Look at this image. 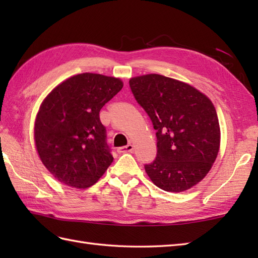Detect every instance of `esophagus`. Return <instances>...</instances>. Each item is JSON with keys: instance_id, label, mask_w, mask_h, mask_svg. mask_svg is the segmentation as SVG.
I'll return each instance as SVG.
<instances>
[{"instance_id": "34e87169", "label": "esophagus", "mask_w": 258, "mask_h": 258, "mask_svg": "<svg viewBox=\"0 0 258 258\" xmlns=\"http://www.w3.org/2000/svg\"><path fill=\"white\" fill-rule=\"evenodd\" d=\"M133 149H134V146L130 143V144H127L126 146L118 147V149H117V152L119 153V154H120V153H132Z\"/></svg>"}]
</instances>
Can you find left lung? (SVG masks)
Masks as SVG:
<instances>
[{"instance_id":"8db88e82","label":"left lung","mask_w":258,"mask_h":258,"mask_svg":"<svg viewBox=\"0 0 258 258\" xmlns=\"http://www.w3.org/2000/svg\"><path fill=\"white\" fill-rule=\"evenodd\" d=\"M136 102L156 131L157 154L145 171L157 187L178 193L206 176L220 150V124L210 98L158 74L130 80Z\"/></svg>"}]
</instances>
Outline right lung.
<instances>
[{
    "label": "right lung",
    "instance_id": "obj_1",
    "mask_svg": "<svg viewBox=\"0 0 258 258\" xmlns=\"http://www.w3.org/2000/svg\"><path fill=\"white\" fill-rule=\"evenodd\" d=\"M122 87L119 79L83 73L64 81L43 101L34 126L36 150L61 183L90 187L112 164L100 111Z\"/></svg>",
    "mask_w": 258,
    "mask_h": 258
}]
</instances>
